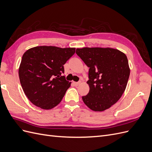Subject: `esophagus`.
<instances>
[{
	"label": "esophagus",
	"instance_id": "34e87169",
	"mask_svg": "<svg viewBox=\"0 0 152 152\" xmlns=\"http://www.w3.org/2000/svg\"><path fill=\"white\" fill-rule=\"evenodd\" d=\"M80 84V81H79V82H74V84L75 86H79Z\"/></svg>",
	"mask_w": 152,
	"mask_h": 152
}]
</instances>
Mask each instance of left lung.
I'll return each mask as SVG.
<instances>
[{
  "instance_id": "left-lung-1",
  "label": "left lung",
  "mask_w": 152,
  "mask_h": 152,
  "mask_svg": "<svg viewBox=\"0 0 152 152\" xmlns=\"http://www.w3.org/2000/svg\"><path fill=\"white\" fill-rule=\"evenodd\" d=\"M76 53L89 68V92L82 96L91 110L102 112L116 103L125 91L130 68L126 55L113 48H83Z\"/></svg>"
}]
</instances>
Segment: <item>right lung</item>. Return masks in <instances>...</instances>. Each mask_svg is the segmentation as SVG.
<instances>
[{"mask_svg": "<svg viewBox=\"0 0 152 152\" xmlns=\"http://www.w3.org/2000/svg\"><path fill=\"white\" fill-rule=\"evenodd\" d=\"M75 53V48L37 46L22 56L19 77L25 95L37 107L50 110L57 106L71 82L61 76L64 65Z\"/></svg>", "mask_w": 152, "mask_h": 152, "instance_id": "obj_1", "label": "right lung"}]
</instances>
